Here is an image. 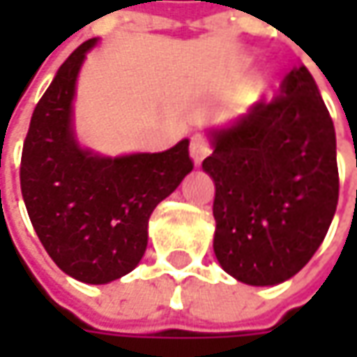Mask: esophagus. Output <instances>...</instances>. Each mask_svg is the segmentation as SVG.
<instances>
[{
	"instance_id": "obj_1",
	"label": "esophagus",
	"mask_w": 357,
	"mask_h": 357,
	"mask_svg": "<svg viewBox=\"0 0 357 357\" xmlns=\"http://www.w3.org/2000/svg\"><path fill=\"white\" fill-rule=\"evenodd\" d=\"M211 143H208V139L206 137H202V135H195L192 139H190V157L195 160V165H200L204 158L211 155Z\"/></svg>"
}]
</instances>
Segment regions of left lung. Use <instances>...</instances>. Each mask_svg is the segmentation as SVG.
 Returning a JSON list of instances; mask_svg holds the SVG:
<instances>
[{"label": "left lung", "instance_id": "8db88e82", "mask_svg": "<svg viewBox=\"0 0 357 357\" xmlns=\"http://www.w3.org/2000/svg\"><path fill=\"white\" fill-rule=\"evenodd\" d=\"M214 254L250 286L292 278L322 244L336 213L340 176L332 117L304 65L282 79L230 129L214 130Z\"/></svg>", "mask_w": 357, "mask_h": 357}]
</instances>
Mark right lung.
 I'll list each match as a JSON object with an SVG mask.
<instances>
[{"instance_id":"obj_1","label":"right lung","mask_w":357,"mask_h":357,"mask_svg":"<svg viewBox=\"0 0 357 357\" xmlns=\"http://www.w3.org/2000/svg\"><path fill=\"white\" fill-rule=\"evenodd\" d=\"M89 39L67 57L35 107L21 153V195L37 236L65 274L107 284L129 274L146 250L149 218L195 162L188 139L165 153L99 157L71 127V101Z\"/></svg>"}]
</instances>
